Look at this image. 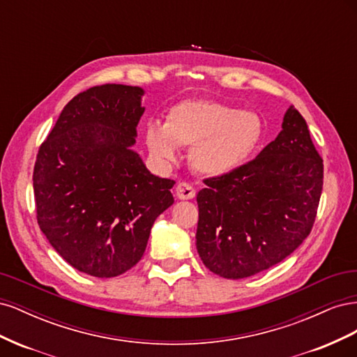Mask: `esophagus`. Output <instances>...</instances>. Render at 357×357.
I'll return each instance as SVG.
<instances>
[{"label":"esophagus","instance_id":"1","mask_svg":"<svg viewBox=\"0 0 357 357\" xmlns=\"http://www.w3.org/2000/svg\"><path fill=\"white\" fill-rule=\"evenodd\" d=\"M195 195H197V190L193 189V186H190L189 183L181 181L176 188V197L178 199H192L195 198Z\"/></svg>","mask_w":357,"mask_h":357}]
</instances>
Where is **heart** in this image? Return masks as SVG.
<instances>
[{
  "mask_svg": "<svg viewBox=\"0 0 357 357\" xmlns=\"http://www.w3.org/2000/svg\"><path fill=\"white\" fill-rule=\"evenodd\" d=\"M264 135L261 117L255 112L211 100L176 104L165 123L150 122L144 142L150 155L160 162H174L178 146L190 147V164L207 177L229 176L253 155Z\"/></svg>",
  "mask_w": 357,
  "mask_h": 357,
  "instance_id": "heart-1",
  "label": "heart"
}]
</instances>
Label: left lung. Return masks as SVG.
<instances>
[{"label": "left lung", "instance_id": "left-lung-1", "mask_svg": "<svg viewBox=\"0 0 357 357\" xmlns=\"http://www.w3.org/2000/svg\"><path fill=\"white\" fill-rule=\"evenodd\" d=\"M198 192L197 250L223 278L252 277L294 253L311 232L323 160L305 119L290 105L274 142L229 176Z\"/></svg>", "mask_w": 357, "mask_h": 357}]
</instances>
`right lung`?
Segmentation results:
<instances>
[{
	"label": "right lung",
	"mask_w": 357,
	"mask_h": 357,
	"mask_svg": "<svg viewBox=\"0 0 357 357\" xmlns=\"http://www.w3.org/2000/svg\"><path fill=\"white\" fill-rule=\"evenodd\" d=\"M138 86L102 84L63 107L34 167L37 220L79 271L117 277L143 257L150 229L171 207L174 180L132 150L144 113Z\"/></svg>",
	"instance_id": "1"
}]
</instances>
